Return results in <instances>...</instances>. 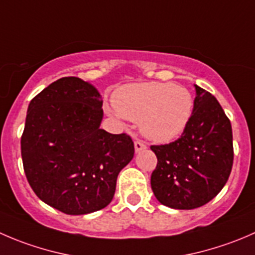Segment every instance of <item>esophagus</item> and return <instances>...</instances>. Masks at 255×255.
Listing matches in <instances>:
<instances>
[{"label": "esophagus", "mask_w": 255, "mask_h": 255, "mask_svg": "<svg viewBox=\"0 0 255 255\" xmlns=\"http://www.w3.org/2000/svg\"><path fill=\"white\" fill-rule=\"evenodd\" d=\"M147 148V145H145L144 142H142L140 139H135L134 140V149L135 152H140V150L145 149Z\"/></svg>", "instance_id": "esophagus-1"}]
</instances>
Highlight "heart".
I'll return each instance as SVG.
<instances>
[{"label": "heart", "mask_w": 255, "mask_h": 255, "mask_svg": "<svg viewBox=\"0 0 255 255\" xmlns=\"http://www.w3.org/2000/svg\"><path fill=\"white\" fill-rule=\"evenodd\" d=\"M113 113L134 122L148 138L169 140L184 130L193 111L189 91L173 83L148 82L128 85L115 93Z\"/></svg>", "instance_id": "b5f03b06"}]
</instances>
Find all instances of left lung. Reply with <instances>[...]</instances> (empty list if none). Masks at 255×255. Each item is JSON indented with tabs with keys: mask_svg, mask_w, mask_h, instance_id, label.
<instances>
[{
	"mask_svg": "<svg viewBox=\"0 0 255 255\" xmlns=\"http://www.w3.org/2000/svg\"><path fill=\"white\" fill-rule=\"evenodd\" d=\"M193 111L182 135L150 145L157 167L150 177L155 198L174 209H194L214 198L233 165V133L217 98L196 86Z\"/></svg>",
	"mask_w": 255,
	"mask_h": 255,
	"instance_id": "obj_1",
	"label": "left lung"
}]
</instances>
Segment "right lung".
Segmentation results:
<instances>
[{"mask_svg": "<svg viewBox=\"0 0 255 255\" xmlns=\"http://www.w3.org/2000/svg\"><path fill=\"white\" fill-rule=\"evenodd\" d=\"M102 96L77 77H63L32 98L21 137L24 174L41 201L80 216L113 199L134 143L101 129Z\"/></svg>", "mask_w": 255, "mask_h": 255, "instance_id": "add662e5", "label": "right lung"}]
</instances>
